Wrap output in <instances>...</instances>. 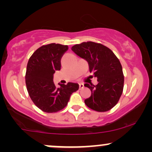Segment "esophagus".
<instances>
[{
	"label": "esophagus",
	"instance_id": "obj_1",
	"mask_svg": "<svg viewBox=\"0 0 152 152\" xmlns=\"http://www.w3.org/2000/svg\"><path fill=\"white\" fill-rule=\"evenodd\" d=\"M83 87H84V86H83V83H79V89H81Z\"/></svg>",
	"mask_w": 152,
	"mask_h": 152
}]
</instances>
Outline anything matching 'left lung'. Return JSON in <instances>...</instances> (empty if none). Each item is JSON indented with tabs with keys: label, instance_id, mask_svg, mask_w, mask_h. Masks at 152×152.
<instances>
[{
	"label": "left lung",
	"instance_id": "left-lung-1",
	"mask_svg": "<svg viewBox=\"0 0 152 152\" xmlns=\"http://www.w3.org/2000/svg\"><path fill=\"white\" fill-rule=\"evenodd\" d=\"M71 50L88 63L90 73L97 77L98 84L85 83L91 91L84 102L88 108L99 112L109 111L117 104L124 88L121 63L111 49L101 43L88 41L74 45Z\"/></svg>",
	"mask_w": 152,
	"mask_h": 152
}]
</instances>
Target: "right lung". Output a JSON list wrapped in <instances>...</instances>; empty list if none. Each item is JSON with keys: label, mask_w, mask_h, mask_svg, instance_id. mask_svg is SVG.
Instances as JSON below:
<instances>
[{"label": "right lung", "mask_w": 152, "mask_h": 152, "mask_svg": "<svg viewBox=\"0 0 152 152\" xmlns=\"http://www.w3.org/2000/svg\"><path fill=\"white\" fill-rule=\"evenodd\" d=\"M68 49V46L59 43L43 45L32 54L28 62L26 88L34 104L44 112L62 110L72 93L79 88L78 83L71 82L56 88L53 83V74L61 69V59Z\"/></svg>", "instance_id": "obj_1"}]
</instances>
